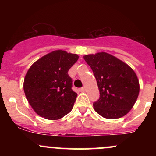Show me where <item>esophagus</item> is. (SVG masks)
Instances as JSON below:
<instances>
[{
	"instance_id": "obj_1",
	"label": "esophagus",
	"mask_w": 156,
	"mask_h": 156,
	"mask_svg": "<svg viewBox=\"0 0 156 156\" xmlns=\"http://www.w3.org/2000/svg\"><path fill=\"white\" fill-rule=\"evenodd\" d=\"M85 87H82V88H80V92H84V91H85Z\"/></svg>"
}]
</instances>
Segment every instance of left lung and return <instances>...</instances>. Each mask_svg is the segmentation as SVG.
<instances>
[{"label": "left lung", "instance_id": "left-lung-1", "mask_svg": "<svg viewBox=\"0 0 156 156\" xmlns=\"http://www.w3.org/2000/svg\"><path fill=\"white\" fill-rule=\"evenodd\" d=\"M84 60L95 77L100 98L94 111L106 119H118L131 110L139 93V81L134 70L117 57L100 52L85 55Z\"/></svg>", "mask_w": 156, "mask_h": 156}]
</instances>
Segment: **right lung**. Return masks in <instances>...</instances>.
Here are the masks:
<instances>
[{"mask_svg":"<svg viewBox=\"0 0 156 156\" xmlns=\"http://www.w3.org/2000/svg\"><path fill=\"white\" fill-rule=\"evenodd\" d=\"M78 58L77 54L57 50L41 57L28 69L23 89L39 116L57 120L71 112L77 93L71 89L73 80L67 73Z\"/></svg>","mask_w":156,"mask_h":156,"instance_id":"1","label":"right lung"}]
</instances>
